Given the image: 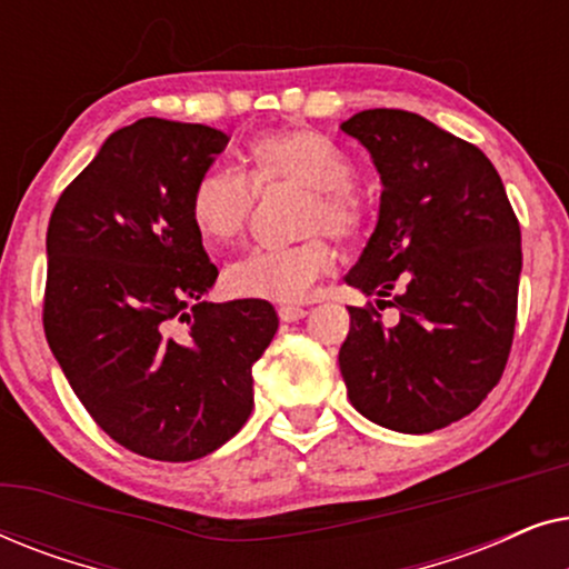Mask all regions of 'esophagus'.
<instances>
[{"label":"esophagus","instance_id":"1","mask_svg":"<svg viewBox=\"0 0 569 569\" xmlns=\"http://www.w3.org/2000/svg\"><path fill=\"white\" fill-rule=\"evenodd\" d=\"M306 316H308V310L300 308V306H279V318H282V321H287V323L300 321V318H306Z\"/></svg>","mask_w":569,"mask_h":569}]
</instances>
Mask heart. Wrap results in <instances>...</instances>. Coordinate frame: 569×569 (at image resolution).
<instances>
[{
	"mask_svg": "<svg viewBox=\"0 0 569 569\" xmlns=\"http://www.w3.org/2000/svg\"><path fill=\"white\" fill-rule=\"evenodd\" d=\"M243 176L209 170L193 183L189 217L207 243L230 246L251 220L256 193L277 186L308 191L302 204V232H329L349 243L365 228V204L352 186L355 166L339 144L313 129H277L248 139ZM333 269V251L323 238H308L290 248L253 251L224 269V290L236 298H253L292 306L306 300Z\"/></svg>",
	"mask_w": 569,
	"mask_h": 569,
	"instance_id": "obj_1",
	"label": "heart"
}]
</instances>
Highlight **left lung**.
<instances>
[{
  "mask_svg": "<svg viewBox=\"0 0 569 569\" xmlns=\"http://www.w3.org/2000/svg\"><path fill=\"white\" fill-rule=\"evenodd\" d=\"M383 181L378 228L347 282L400 310L349 306L339 349L352 407L422 435L471 415L500 383L518 316L520 224L477 144L422 116L372 108L341 123ZM388 293L391 301H386Z\"/></svg>",
  "mask_w": 569,
  "mask_h": 569,
  "instance_id": "left-lung-1",
  "label": "left lung"
}]
</instances>
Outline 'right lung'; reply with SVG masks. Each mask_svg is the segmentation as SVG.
<instances>
[{"label":"right lung","instance_id":"1","mask_svg":"<svg viewBox=\"0 0 569 569\" xmlns=\"http://www.w3.org/2000/svg\"><path fill=\"white\" fill-rule=\"evenodd\" d=\"M228 142L152 116L113 131L46 232L51 352L100 430L152 461H197L246 425L279 326L267 300L201 302L217 269L189 199Z\"/></svg>","mask_w":569,"mask_h":569}]
</instances>
